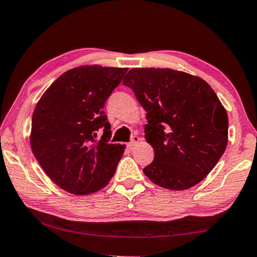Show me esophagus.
Instances as JSON below:
<instances>
[{
	"mask_svg": "<svg viewBox=\"0 0 257 257\" xmlns=\"http://www.w3.org/2000/svg\"><path fill=\"white\" fill-rule=\"evenodd\" d=\"M140 141H141V138H140V137H138V136H134V137H133V140L129 142L127 146H128L129 149H133L134 146L137 145V143H138V142H140Z\"/></svg>",
	"mask_w": 257,
	"mask_h": 257,
	"instance_id": "1",
	"label": "esophagus"
}]
</instances>
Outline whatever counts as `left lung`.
<instances>
[{
    "label": "left lung",
    "mask_w": 257,
    "mask_h": 257,
    "mask_svg": "<svg viewBox=\"0 0 257 257\" xmlns=\"http://www.w3.org/2000/svg\"><path fill=\"white\" fill-rule=\"evenodd\" d=\"M123 84L146 111V142L154 160L143 169L151 182L168 190L200 183L227 145L226 109L210 85L172 68H133Z\"/></svg>",
    "instance_id": "8db88e82"
}]
</instances>
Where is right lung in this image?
I'll list each match as a JSON object with an SVG mask.
<instances>
[{"label":"right lung","instance_id":"1","mask_svg":"<svg viewBox=\"0 0 257 257\" xmlns=\"http://www.w3.org/2000/svg\"><path fill=\"white\" fill-rule=\"evenodd\" d=\"M128 68L84 65L60 75L36 104L31 148L55 184L77 195L95 193L111 181L124 145L109 144L105 101ZM99 128L104 133L96 136Z\"/></svg>","mask_w":257,"mask_h":257}]
</instances>
